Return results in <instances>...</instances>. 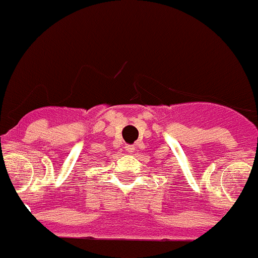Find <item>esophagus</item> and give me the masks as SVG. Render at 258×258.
<instances>
[{"mask_svg": "<svg viewBox=\"0 0 258 258\" xmlns=\"http://www.w3.org/2000/svg\"><path fill=\"white\" fill-rule=\"evenodd\" d=\"M126 151L128 152V153H132V152L135 151V147H134V145H126Z\"/></svg>", "mask_w": 258, "mask_h": 258, "instance_id": "34e87169", "label": "esophagus"}]
</instances>
